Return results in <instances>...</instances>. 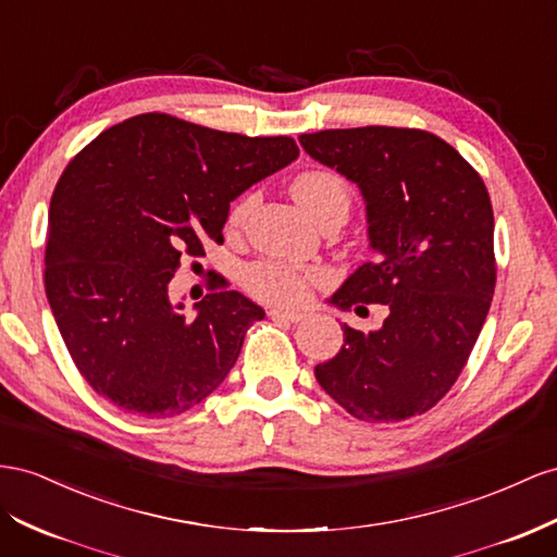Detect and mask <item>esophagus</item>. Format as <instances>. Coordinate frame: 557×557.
<instances>
[{"label": "esophagus", "instance_id": "34e87169", "mask_svg": "<svg viewBox=\"0 0 557 557\" xmlns=\"http://www.w3.org/2000/svg\"><path fill=\"white\" fill-rule=\"evenodd\" d=\"M269 315H272L274 321H285V323H299L305 319V313L299 311H283V309H269Z\"/></svg>", "mask_w": 557, "mask_h": 557}]
</instances>
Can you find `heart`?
<instances>
[{
	"label": "heart",
	"mask_w": 557,
	"mask_h": 557,
	"mask_svg": "<svg viewBox=\"0 0 557 557\" xmlns=\"http://www.w3.org/2000/svg\"><path fill=\"white\" fill-rule=\"evenodd\" d=\"M293 197L315 222L325 213H333V210H347L349 213L351 203V191L347 183L330 171H307L302 175H297L293 183ZM250 206V197L238 201L232 210L230 222L242 224L248 215ZM315 278H319L315 269L295 267L281 260H262L248 267L244 283L255 297L264 299V302L299 305L309 295V285Z\"/></svg>",
	"instance_id": "b5f03b06"
}]
</instances>
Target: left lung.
<instances>
[{"instance_id":"left-lung-1","label":"left lung","mask_w":557,"mask_h":557,"mask_svg":"<svg viewBox=\"0 0 557 557\" xmlns=\"http://www.w3.org/2000/svg\"><path fill=\"white\" fill-rule=\"evenodd\" d=\"M366 199L374 258L330 297L384 305L380 330L344 323L315 380L360 422H403L438 403L469 360L492 305L494 215L483 177L453 145L419 128L363 126L299 135Z\"/></svg>"}]
</instances>
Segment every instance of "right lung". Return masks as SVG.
<instances>
[{"label": "right lung", "mask_w": 557, "mask_h": 557, "mask_svg": "<svg viewBox=\"0 0 557 557\" xmlns=\"http://www.w3.org/2000/svg\"><path fill=\"white\" fill-rule=\"evenodd\" d=\"M288 135L248 138L147 112L102 131L60 175L49 208L47 288L65 347L98 396L149 419L191 410L224 382L264 309L210 272L187 319L169 283L230 203L288 166Z\"/></svg>", "instance_id": "add662e5"}]
</instances>
